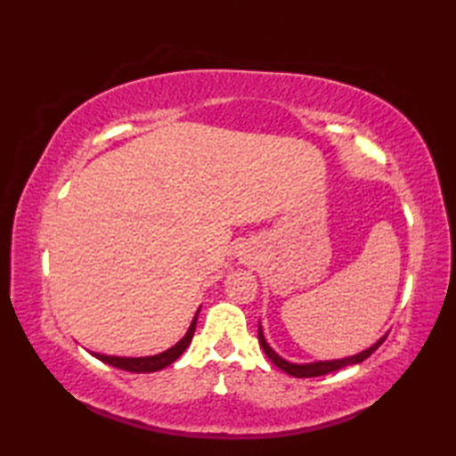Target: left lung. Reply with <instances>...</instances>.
<instances>
[{
	"label": "left lung",
	"mask_w": 456,
	"mask_h": 456,
	"mask_svg": "<svg viewBox=\"0 0 456 456\" xmlns=\"http://www.w3.org/2000/svg\"><path fill=\"white\" fill-rule=\"evenodd\" d=\"M384 338H386V335L380 338V341H376L372 346H368L366 351L358 353V354H353V356L337 358V361H319V362H307V364H294V362H288V361H284L282 356L274 353V348L266 343L265 333H263V327L258 325V343H260V346H263V351L266 353V356H268L270 361H273V362L280 368V370H284L286 374H289V376H296V378H314V376H323V374H329V372H335V370H338V368H345V366H348V364H358V362H362L364 358L370 356V354L376 351V348L384 343Z\"/></svg>",
	"instance_id": "left-lung-1"
}]
</instances>
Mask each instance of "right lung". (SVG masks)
Segmentation results:
<instances>
[{"mask_svg":"<svg viewBox=\"0 0 456 456\" xmlns=\"http://www.w3.org/2000/svg\"><path fill=\"white\" fill-rule=\"evenodd\" d=\"M198 314H200V309L191 319L188 333L183 335L176 345L170 346L168 351H164V353L152 354V356H108V354H100V353H92V354L95 358H100L102 362L111 364L115 368H121V370H127V372H157V370H162V368H167L168 364H172L190 346L193 331H196Z\"/></svg>","mask_w":456,"mask_h":456,"instance_id":"obj_1","label":"right lung"}]
</instances>
